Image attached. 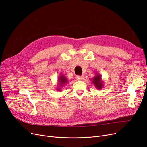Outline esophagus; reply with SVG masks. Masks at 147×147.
Wrapping results in <instances>:
<instances>
[{"mask_svg":"<svg viewBox=\"0 0 147 147\" xmlns=\"http://www.w3.org/2000/svg\"><path fill=\"white\" fill-rule=\"evenodd\" d=\"M75 78L77 80H82L84 76V75H76Z\"/></svg>","mask_w":147,"mask_h":147,"instance_id":"1","label":"esophagus"}]
</instances>
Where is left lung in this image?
<instances>
[{"label": "left lung", "mask_w": 147, "mask_h": 147, "mask_svg": "<svg viewBox=\"0 0 147 147\" xmlns=\"http://www.w3.org/2000/svg\"><path fill=\"white\" fill-rule=\"evenodd\" d=\"M92 82L93 84L96 88L98 89V90H100L103 88V86H104L103 81L102 80L101 75L99 73L96 72L94 77L92 79Z\"/></svg>", "instance_id": "obj_1"}]
</instances>
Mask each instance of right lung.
<instances>
[{
    "mask_svg": "<svg viewBox=\"0 0 147 147\" xmlns=\"http://www.w3.org/2000/svg\"><path fill=\"white\" fill-rule=\"evenodd\" d=\"M68 82V80L66 78V76L64 75H60L58 78V83L57 84L58 87H57V91H61V88L66 86V84Z\"/></svg>",
    "mask_w": 147,
    "mask_h": 147,
    "instance_id": "right-lung-1",
    "label": "right lung"
}]
</instances>
